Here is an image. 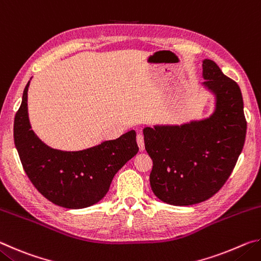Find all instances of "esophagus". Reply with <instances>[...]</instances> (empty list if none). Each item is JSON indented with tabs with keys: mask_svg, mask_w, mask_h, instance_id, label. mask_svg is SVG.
Instances as JSON below:
<instances>
[{
	"mask_svg": "<svg viewBox=\"0 0 261 261\" xmlns=\"http://www.w3.org/2000/svg\"><path fill=\"white\" fill-rule=\"evenodd\" d=\"M137 143H138V146H139L140 151H144L145 141H144V136L141 135V134H139L138 136H137Z\"/></svg>",
	"mask_w": 261,
	"mask_h": 261,
	"instance_id": "obj_1",
	"label": "esophagus"
}]
</instances>
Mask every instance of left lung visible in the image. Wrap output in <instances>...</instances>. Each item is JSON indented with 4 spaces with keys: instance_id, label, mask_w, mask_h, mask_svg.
Masks as SVG:
<instances>
[{
    "instance_id": "obj_1",
    "label": "left lung",
    "mask_w": 261,
    "mask_h": 261,
    "mask_svg": "<svg viewBox=\"0 0 261 261\" xmlns=\"http://www.w3.org/2000/svg\"><path fill=\"white\" fill-rule=\"evenodd\" d=\"M202 77L216 96L210 118L144 129L145 148L153 160L152 191L170 205H194L213 197L227 182L244 146L246 120L240 86L212 60L202 62Z\"/></svg>"
}]
</instances>
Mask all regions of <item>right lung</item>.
<instances>
[{"label":"right lung","mask_w":261,"mask_h":261,"mask_svg":"<svg viewBox=\"0 0 261 261\" xmlns=\"http://www.w3.org/2000/svg\"><path fill=\"white\" fill-rule=\"evenodd\" d=\"M14 122V139L20 162L35 189L48 200L65 208H85L100 201L125 163L139 151L136 131L77 152L50 148L31 130L28 90Z\"/></svg>","instance_id":"right-lung-1"}]
</instances>
